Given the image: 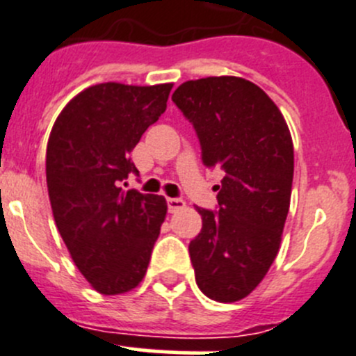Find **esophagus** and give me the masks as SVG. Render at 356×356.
Segmentation results:
<instances>
[{
    "label": "esophagus",
    "instance_id": "obj_1",
    "mask_svg": "<svg viewBox=\"0 0 356 356\" xmlns=\"http://www.w3.org/2000/svg\"><path fill=\"white\" fill-rule=\"evenodd\" d=\"M167 207L170 213H175V211L182 210L186 207V201L181 198H167Z\"/></svg>",
    "mask_w": 356,
    "mask_h": 356
}]
</instances>
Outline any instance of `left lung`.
Returning a JSON list of instances; mask_svg holds the SVG:
<instances>
[{
  "label": "left lung",
  "instance_id": "8db88e82",
  "mask_svg": "<svg viewBox=\"0 0 356 356\" xmlns=\"http://www.w3.org/2000/svg\"><path fill=\"white\" fill-rule=\"evenodd\" d=\"M172 102L195 127L204 167L224 170L217 210L196 207L203 227L189 257L201 293L232 303L260 284L277 257L293 186V139L281 110L246 79L188 81Z\"/></svg>",
  "mask_w": 356,
  "mask_h": 356
}]
</instances>
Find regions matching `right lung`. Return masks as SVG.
Here are the masks:
<instances>
[{
  "mask_svg": "<svg viewBox=\"0 0 356 356\" xmlns=\"http://www.w3.org/2000/svg\"><path fill=\"white\" fill-rule=\"evenodd\" d=\"M172 84L91 86L62 110L46 148L53 217L81 274L98 293L143 281L167 215L163 196L124 191L131 152L167 108Z\"/></svg>",
  "mask_w": 356,
  "mask_h": 356,
  "instance_id": "obj_1",
  "label": "right lung"
}]
</instances>
